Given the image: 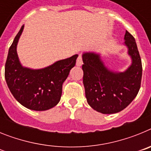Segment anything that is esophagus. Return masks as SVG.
Masks as SVG:
<instances>
[{"label":"esophagus","mask_w":151,"mask_h":151,"mask_svg":"<svg viewBox=\"0 0 151 151\" xmlns=\"http://www.w3.org/2000/svg\"><path fill=\"white\" fill-rule=\"evenodd\" d=\"M83 64V62H82V54H79L77 58V60H76V66H81Z\"/></svg>","instance_id":"34e87169"}]
</instances>
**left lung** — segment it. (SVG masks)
Masks as SVG:
<instances>
[{
    "mask_svg": "<svg viewBox=\"0 0 151 151\" xmlns=\"http://www.w3.org/2000/svg\"><path fill=\"white\" fill-rule=\"evenodd\" d=\"M124 39L132 63L124 73H113L105 67L99 54L82 55L83 84L88 104L104 114L122 111L137 96L141 87L142 64L135 40L125 32Z\"/></svg>",
    "mask_w": 151,
    "mask_h": 151,
    "instance_id": "left-lung-1",
    "label": "left lung"
}]
</instances>
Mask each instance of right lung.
I'll list each match as a JSON object with an SVG mask.
<instances>
[{"mask_svg":"<svg viewBox=\"0 0 151 151\" xmlns=\"http://www.w3.org/2000/svg\"><path fill=\"white\" fill-rule=\"evenodd\" d=\"M23 28L24 26L21 27L9 49L5 79L13 97L22 106L37 111L49 110L59 103L63 83L76 65L78 54L44 69L22 67L17 56V45Z\"/></svg>","mask_w":151,"mask_h":151,"instance_id":"add662e5","label":"right lung"}]
</instances>
